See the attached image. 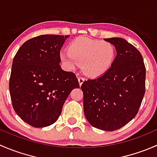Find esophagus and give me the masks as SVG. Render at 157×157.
Listing matches in <instances>:
<instances>
[{"label":"esophagus","instance_id":"1","mask_svg":"<svg viewBox=\"0 0 157 157\" xmlns=\"http://www.w3.org/2000/svg\"><path fill=\"white\" fill-rule=\"evenodd\" d=\"M78 82H79V84H80V86H81L82 84H83V83L84 82L85 79L83 78V77H78Z\"/></svg>","mask_w":157,"mask_h":157}]
</instances>
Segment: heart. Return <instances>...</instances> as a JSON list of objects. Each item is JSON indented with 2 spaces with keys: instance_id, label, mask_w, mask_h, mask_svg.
Instances as JSON below:
<instances>
[{
  "instance_id": "obj_1",
  "label": "heart",
  "mask_w": 157,
  "mask_h": 157,
  "mask_svg": "<svg viewBox=\"0 0 157 157\" xmlns=\"http://www.w3.org/2000/svg\"><path fill=\"white\" fill-rule=\"evenodd\" d=\"M67 52H61L59 59L67 70L72 71L82 64V71L90 77L105 74L113 64L115 48L111 42L78 37L68 45Z\"/></svg>"
}]
</instances>
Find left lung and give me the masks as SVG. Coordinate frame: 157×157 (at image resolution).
<instances>
[{
  "mask_svg": "<svg viewBox=\"0 0 157 157\" xmlns=\"http://www.w3.org/2000/svg\"><path fill=\"white\" fill-rule=\"evenodd\" d=\"M116 49L111 68L81 85L88 122L98 129L122 128L137 114L145 93L146 68L138 50L121 38L105 39Z\"/></svg>",
  "mask_w": 157,
  "mask_h": 157,
  "instance_id": "left-lung-1",
  "label": "left lung"
}]
</instances>
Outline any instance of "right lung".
<instances>
[{
	"label": "right lung",
	"instance_id": "add662e5",
	"mask_svg": "<svg viewBox=\"0 0 157 157\" xmlns=\"http://www.w3.org/2000/svg\"><path fill=\"white\" fill-rule=\"evenodd\" d=\"M68 37L42 35L30 39L13 58L9 83L13 107L33 127L54 124L71 92L80 87L75 74L59 64L60 51Z\"/></svg>",
	"mask_w": 157,
	"mask_h": 157
}]
</instances>
